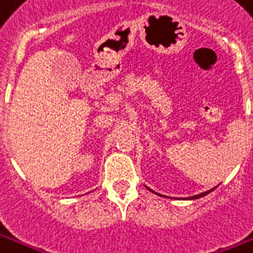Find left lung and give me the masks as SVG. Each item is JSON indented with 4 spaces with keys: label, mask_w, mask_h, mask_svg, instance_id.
<instances>
[{
    "label": "left lung",
    "mask_w": 253,
    "mask_h": 253,
    "mask_svg": "<svg viewBox=\"0 0 253 253\" xmlns=\"http://www.w3.org/2000/svg\"><path fill=\"white\" fill-rule=\"evenodd\" d=\"M211 192V190H208V192H204V193H200V194H197V196H193L192 199H200V197H203V196H206V194H208Z\"/></svg>",
    "instance_id": "obj_1"
}]
</instances>
